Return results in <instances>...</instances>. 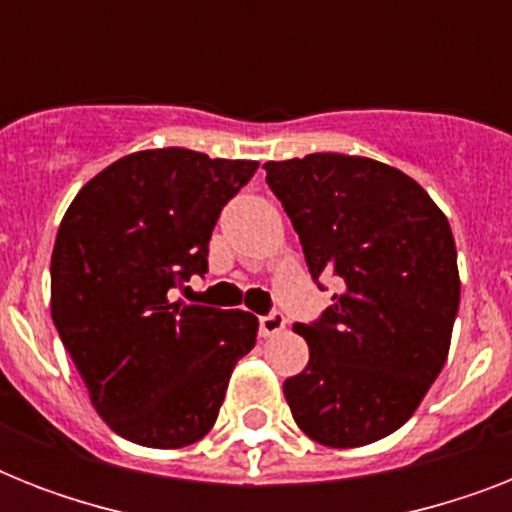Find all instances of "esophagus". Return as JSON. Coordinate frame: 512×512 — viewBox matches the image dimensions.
<instances>
[{
	"label": "esophagus",
	"mask_w": 512,
	"mask_h": 512,
	"mask_svg": "<svg viewBox=\"0 0 512 512\" xmlns=\"http://www.w3.org/2000/svg\"><path fill=\"white\" fill-rule=\"evenodd\" d=\"M284 327H287V319L281 313H268L260 319V337H276L284 332Z\"/></svg>",
	"instance_id": "esophagus-1"
}]
</instances>
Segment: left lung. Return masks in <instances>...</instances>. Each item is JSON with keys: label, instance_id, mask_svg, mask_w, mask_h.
Returning a JSON list of instances; mask_svg holds the SVG:
<instances>
[{"label": "left lung", "instance_id": "obj_1", "mask_svg": "<svg viewBox=\"0 0 512 512\" xmlns=\"http://www.w3.org/2000/svg\"><path fill=\"white\" fill-rule=\"evenodd\" d=\"M319 281L342 292L313 324L311 348L284 382L305 436L335 449L366 446L404 425L449 356L460 271L449 220L417 180L366 156L308 154L265 164Z\"/></svg>", "mask_w": 512, "mask_h": 512}]
</instances>
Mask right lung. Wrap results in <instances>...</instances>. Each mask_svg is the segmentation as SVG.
<instances>
[{"label":"right lung","mask_w":512,"mask_h":512,"mask_svg":"<svg viewBox=\"0 0 512 512\" xmlns=\"http://www.w3.org/2000/svg\"><path fill=\"white\" fill-rule=\"evenodd\" d=\"M257 162L151 148L98 172L55 236L50 311L92 406L132 444L180 449L207 436L241 356L255 348L247 311L172 303L207 271L225 201Z\"/></svg>","instance_id":"add662e5"}]
</instances>
